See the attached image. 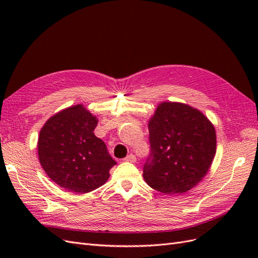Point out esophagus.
I'll return each instance as SVG.
<instances>
[{"label":"esophagus","mask_w":258,"mask_h":258,"mask_svg":"<svg viewBox=\"0 0 258 258\" xmlns=\"http://www.w3.org/2000/svg\"><path fill=\"white\" fill-rule=\"evenodd\" d=\"M124 161H129V162H135L137 160V157L134 155V154H129L127 157L123 158Z\"/></svg>","instance_id":"34e87169"}]
</instances>
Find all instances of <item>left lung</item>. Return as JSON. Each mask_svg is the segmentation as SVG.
<instances>
[{
	"mask_svg": "<svg viewBox=\"0 0 258 258\" xmlns=\"http://www.w3.org/2000/svg\"><path fill=\"white\" fill-rule=\"evenodd\" d=\"M151 153L143 177L166 195L182 194L208 173L216 150L213 124L196 108L174 102L159 104L148 123Z\"/></svg>",
	"mask_w": 258,
	"mask_h": 258,
	"instance_id": "obj_1",
	"label": "left lung"
}]
</instances>
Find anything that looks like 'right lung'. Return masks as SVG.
Masks as SVG:
<instances>
[{
  "label": "right lung",
  "mask_w": 258,
  "mask_h": 258,
  "mask_svg": "<svg viewBox=\"0 0 258 258\" xmlns=\"http://www.w3.org/2000/svg\"><path fill=\"white\" fill-rule=\"evenodd\" d=\"M98 120L83 105L53 115L38 138V158L51 181L75 194L102 186L116 161L93 130Z\"/></svg>",
  "instance_id": "add662e5"
}]
</instances>
